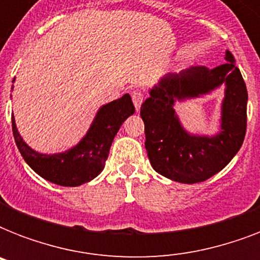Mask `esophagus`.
Instances as JSON below:
<instances>
[{"instance_id": "obj_1", "label": "esophagus", "mask_w": 260, "mask_h": 260, "mask_svg": "<svg viewBox=\"0 0 260 260\" xmlns=\"http://www.w3.org/2000/svg\"><path fill=\"white\" fill-rule=\"evenodd\" d=\"M132 101H134V105L136 108V110H140V106H142L143 101H144V94L142 91L136 90V91L132 93Z\"/></svg>"}]
</instances>
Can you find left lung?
Here are the masks:
<instances>
[{
    "instance_id": "1",
    "label": "left lung",
    "mask_w": 260,
    "mask_h": 260,
    "mask_svg": "<svg viewBox=\"0 0 260 260\" xmlns=\"http://www.w3.org/2000/svg\"><path fill=\"white\" fill-rule=\"evenodd\" d=\"M225 60L212 70L197 66L179 74H167L150 90V97L140 108L151 166L171 181H206L221 171L242 147L247 129L248 94L230 51H225ZM222 83L226 85V97L220 132L214 137L189 134L175 113V102L201 96Z\"/></svg>"
}]
</instances>
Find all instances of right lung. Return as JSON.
Returning <instances> with one entry per match:
<instances>
[{
  "instance_id": "add662e5",
  "label": "right lung",
  "mask_w": 260,
  "mask_h": 260,
  "mask_svg": "<svg viewBox=\"0 0 260 260\" xmlns=\"http://www.w3.org/2000/svg\"><path fill=\"white\" fill-rule=\"evenodd\" d=\"M134 113L129 94L102 105L82 140L70 150L52 155L32 150L18 134L14 117L12 131L20 154L35 173L56 185L74 187L91 181L104 170L114 136L122 122Z\"/></svg>"
}]
</instances>
